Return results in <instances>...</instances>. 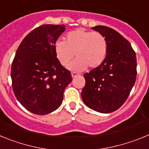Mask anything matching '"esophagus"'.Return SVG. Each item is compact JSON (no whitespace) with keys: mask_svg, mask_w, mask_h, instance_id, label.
Wrapping results in <instances>:
<instances>
[{"mask_svg":"<svg viewBox=\"0 0 149 149\" xmlns=\"http://www.w3.org/2000/svg\"><path fill=\"white\" fill-rule=\"evenodd\" d=\"M78 75V74L77 73H76V72H72V77H77V76Z\"/></svg>","mask_w":149,"mask_h":149,"instance_id":"1","label":"esophagus"}]
</instances>
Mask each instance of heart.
Masks as SVG:
<instances>
[{
	"label": "heart",
	"mask_w": 149,
	"mask_h": 149,
	"mask_svg": "<svg viewBox=\"0 0 149 149\" xmlns=\"http://www.w3.org/2000/svg\"><path fill=\"white\" fill-rule=\"evenodd\" d=\"M54 53L61 65L67 66L73 59L77 57L68 68L75 72L95 68L105 60L107 54V42L103 34L83 28H77L68 32L64 41H56Z\"/></svg>",
	"instance_id": "b5f03b06"
}]
</instances>
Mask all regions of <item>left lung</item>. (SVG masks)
<instances>
[{
	"instance_id": "obj_1",
	"label": "left lung",
	"mask_w": 149,
	"mask_h": 149,
	"mask_svg": "<svg viewBox=\"0 0 149 149\" xmlns=\"http://www.w3.org/2000/svg\"><path fill=\"white\" fill-rule=\"evenodd\" d=\"M92 29L107 42V54L101 65L84 74L86 84L81 93L84 104L101 113L115 111L125 103L136 77V56L128 41L106 26Z\"/></svg>"
}]
</instances>
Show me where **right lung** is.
<instances>
[{"label":"right lung","mask_w":149,"mask_h":149,"mask_svg":"<svg viewBox=\"0 0 149 149\" xmlns=\"http://www.w3.org/2000/svg\"><path fill=\"white\" fill-rule=\"evenodd\" d=\"M63 24H44L24 38L11 67L14 94L28 111L45 115L61 105L65 87L72 81L60 64L54 44L65 31Z\"/></svg>","instance_id":"right-lung-1"}]
</instances>
